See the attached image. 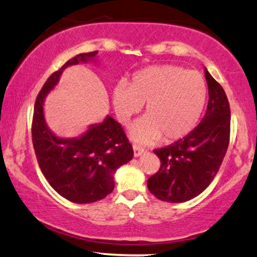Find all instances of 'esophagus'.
<instances>
[{
    "instance_id": "esophagus-1",
    "label": "esophagus",
    "mask_w": 257,
    "mask_h": 257,
    "mask_svg": "<svg viewBox=\"0 0 257 257\" xmlns=\"http://www.w3.org/2000/svg\"><path fill=\"white\" fill-rule=\"evenodd\" d=\"M133 150H134V157H137V158L145 153L144 148H141L140 146H137V145H134V146H133Z\"/></svg>"
}]
</instances>
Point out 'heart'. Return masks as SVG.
Masks as SVG:
<instances>
[{
	"label": "heart",
	"instance_id": "heart-1",
	"mask_svg": "<svg viewBox=\"0 0 257 257\" xmlns=\"http://www.w3.org/2000/svg\"><path fill=\"white\" fill-rule=\"evenodd\" d=\"M206 97V81L196 70L153 66L135 73L128 88L117 85L112 100L122 124H128L146 104V117L132 126L131 137L140 144H152L162 137L176 141L189 134L202 113Z\"/></svg>",
	"mask_w": 257,
	"mask_h": 257
}]
</instances>
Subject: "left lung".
<instances>
[{
	"instance_id": "left-lung-1",
	"label": "left lung",
	"mask_w": 257,
	"mask_h": 257,
	"mask_svg": "<svg viewBox=\"0 0 257 257\" xmlns=\"http://www.w3.org/2000/svg\"><path fill=\"white\" fill-rule=\"evenodd\" d=\"M208 105L200 124L184 139L154 150L160 169L148 178V190L166 202H185L211 184L230 140V105L225 91L205 68Z\"/></svg>"
}]
</instances>
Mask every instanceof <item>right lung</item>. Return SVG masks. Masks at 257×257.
I'll return each instance as SVG.
<instances>
[{
    "mask_svg": "<svg viewBox=\"0 0 257 257\" xmlns=\"http://www.w3.org/2000/svg\"><path fill=\"white\" fill-rule=\"evenodd\" d=\"M98 51L79 54L49 76L35 104L32 140L39 168L55 190L75 203H92L115 188L117 169L133 159V147L110 115L78 138H60L46 124L44 101L66 68L97 61Z\"/></svg>",
    "mask_w": 257,
    "mask_h": 257,
    "instance_id": "add662e5",
    "label": "right lung"
}]
</instances>
